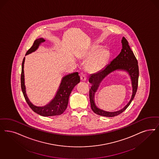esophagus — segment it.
<instances>
[{"instance_id":"obj_1","label":"esophagus","mask_w":159,"mask_h":159,"mask_svg":"<svg viewBox=\"0 0 159 159\" xmlns=\"http://www.w3.org/2000/svg\"><path fill=\"white\" fill-rule=\"evenodd\" d=\"M86 79H87V77H86V76L85 75H84V74L81 75V76H80V79H81L82 81H83V82H85V81L86 80Z\"/></svg>"}]
</instances>
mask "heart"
<instances>
[{
    "label": "heart",
    "instance_id": "obj_1",
    "mask_svg": "<svg viewBox=\"0 0 159 159\" xmlns=\"http://www.w3.org/2000/svg\"><path fill=\"white\" fill-rule=\"evenodd\" d=\"M109 52L106 50H102L99 46H94L85 56L89 59L86 64V69L90 72H98L103 69L109 58Z\"/></svg>",
    "mask_w": 159,
    "mask_h": 159
}]
</instances>
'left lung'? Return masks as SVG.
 Here are the masks:
<instances>
[{
	"label": "left lung",
	"mask_w": 159,
	"mask_h": 159,
	"mask_svg": "<svg viewBox=\"0 0 159 159\" xmlns=\"http://www.w3.org/2000/svg\"><path fill=\"white\" fill-rule=\"evenodd\" d=\"M121 44L122 49L119 55L112 60L110 64L106 66L103 69L96 73L91 75L89 79V82L92 84V86L89 90L91 108L93 112L98 115L105 117H114L120 115L130 104L137 92L139 75L137 60L129 45V42L125 37L122 38ZM119 70L127 71L131 76L133 88L131 99L126 107L119 111L109 112L100 110L95 106L94 103V94L98 89L99 84L104 77L110 72Z\"/></svg>",
	"instance_id": "obj_1"
}]
</instances>
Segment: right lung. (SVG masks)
<instances>
[{
	"instance_id": "1",
	"label": "right lung",
	"mask_w": 159,
	"mask_h": 159,
	"mask_svg": "<svg viewBox=\"0 0 159 159\" xmlns=\"http://www.w3.org/2000/svg\"><path fill=\"white\" fill-rule=\"evenodd\" d=\"M45 40L43 38L38 39L34 40L32 46L28 50L26 55L31 53L38 49L39 45L43 43ZM25 58H23L22 64L21 73V88L25 99L29 107L33 111L39 115L42 116H53L60 115L66 109L69 98L71 91L74 87L80 82V76L78 72L73 73L67 75L62 78L60 86L56 94V96L49 103L43 107H38L33 105L28 99L26 93V88L25 85V76H24V63Z\"/></svg>"
}]
</instances>
